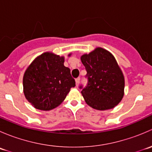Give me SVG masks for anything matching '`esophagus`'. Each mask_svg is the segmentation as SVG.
Here are the masks:
<instances>
[{
	"instance_id": "obj_1",
	"label": "esophagus",
	"mask_w": 152,
	"mask_h": 152,
	"mask_svg": "<svg viewBox=\"0 0 152 152\" xmlns=\"http://www.w3.org/2000/svg\"><path fill=\"white\" fill-rule=\"evenodd\" d=\"M79 82H80V78H77V79H76V87H78V86H79Z\"/></svg>"
}]
</instances>
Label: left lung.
<instances>
[{
	"label": "left lung",
	"instance_id": "obj_1",
	"mask_svg": "<svg viewBox=\"0 0 152 152\" xmlns=\"http://www.w3.org/2000/svg\"><path fill=\"white\" fill-rule=\"evenodd\" d=\"M87 70V84L80 85L86 103L98 110L114 108L124 94V77L113 55L108 50L97 48L81 56Z\"/></svg>",
	"mask_w": 152,
	"mask_h": 152
}]
</instances>
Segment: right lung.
Segmentation results:
<instances>
[{"label": "right lung", "mask_w": 152, "mask_h": 152, "mask_svg": "<svg viewBox=\"0 0 152 152\" xmlns=\"http://www.w3.org/2000/svg\"><path fill=\"white\" fill-rule=\"evenodd\" d=\"M70 56V54H69ZM65 59L50 52L37 56L26 70L23 79L26 99L37 110H53L65 100L76 86Z\"/></svg>", "instance_id": "obj_1"}]
</instances>
